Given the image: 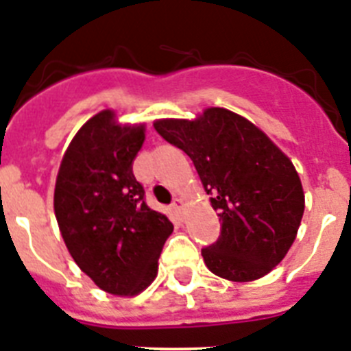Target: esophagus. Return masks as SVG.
<instances>
[{
  "mask_svg": "<svg viewBox=\"0 0 351 351\" xmlns=\"http://www.w3.org/2000/svg\"><path fill=\"white\" fill-rule=\"evenodd\" d=\"M171 207H173L175 214L182 216V214H184V210H185V202H184V199H180V198H176L175 202H173V205H171Z\"/></svg>",
  "mask_w": 351,
  "mask_h": 351,
  "instance_id": "obj_1",
  "label": "esophagus"
}]
</instances>
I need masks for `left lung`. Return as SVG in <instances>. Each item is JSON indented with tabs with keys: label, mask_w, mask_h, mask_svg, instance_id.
<instances>
[{
	"label": "left lung",
	"mask_w": 351,
	"mask_h": 351,
	"mask_svg": "<svg viewBox=\"0 0 351 351\" xmlns=\"http://www.w3.org/2000/svg\"><path fill=\"white\" fill-rule=\"evenodd\" d=\"M155 130L198 171L221 235L202 250L205 266L232 282L266 276L293 246L305 194L291 158L232 110L208 107L194 119H157Z\"/></svg>",
	"instance_id": "obj_1"
}]
</instances>
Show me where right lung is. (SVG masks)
<instances>
[{"instance_id": "right-lung-1", "label": "right lung", "mask_w": 351, "mask_h": 351, "mask_svg": "<svg viewBox=\"0 0 351 351\" xmlns=\"http://www.w3.org/2000/svg\"><path fill=\"white\" fill-rule=\"evenodd\" d=\"M144 123H119L98 112L71 139L58 167L53 208L73 261L105 293L137 296L158 273L173 232L166 214L146 205L132 162Z\"/></svg>"}]
</instances>
